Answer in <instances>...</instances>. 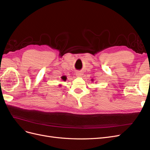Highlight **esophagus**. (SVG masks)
<instances>
[{
  "label": "esophagus",
  "instance_id": "esophagus-1",
  "mask_svg": "<svg viewBox=\"0 0 150 150\" xmlns=\"http://www.w3.org/2000/svg\"><path fill=\"white\" fill-rule=\"evenodd\" d=\"M83 75V72L82 71H77L76 72L77 77H81Z\"/></svg>",
  "mask_w": 150,
  "mask_h": 150
}]
</instances>
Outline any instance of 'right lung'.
<instances>
[{
    "instance_id": "obj_1",
    "label": "right lung",
    "mask_w": 150,
    "mask_h": 150,
    "mask_svg": "<svg viewBox=\"0 0 150 150\" xmlns=\"http://www.w3.org/2000/svg\"><path fill=\"white\" fill-rule=\"evenodd\" d=\"M61 79L63 80V81H66V77H61ZM60 86H61V85H59Z\"/></svg>"
}]
</instances>
